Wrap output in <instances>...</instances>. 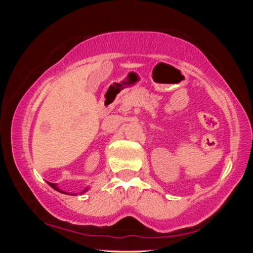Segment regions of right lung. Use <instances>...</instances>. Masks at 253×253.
Segmentation results:
<instances>
[{
    "label": "right lung",
    "instance_id": "1",
    "mask_svg": "<svg viewBox=\"0 0 253 253\" xmlns=\"http://www.w3.org/2000/svg\"><path fill=\"white\" fill-rule=\"evenodd\" d=\"M49 183V182H48ZM49 185L51 186V187H53L54 188V190H57V191H59V192H61V193H65V192H62V191H60L59 190V188L57 187V184H53V183H49ZM84 191H87V188H85V190Z\"/></svg>",
    "mask_w": 253,
    "mask_h": 253
}]
</instances>
